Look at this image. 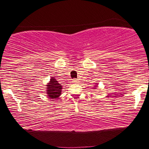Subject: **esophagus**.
Returning <instances> with one entry per match:
<instances>
[{"instance_id": "1", "label": "esophagus", "mask_w": 149, "mask_h": 149, "mask_svg": "<svg viewBox=\"0 0 149 149\" xmlns=\"http://www.w3.org/2000/svg\"><path fill=\"white\" fill-rule=\"evenodd\" d=\"M78 81H79V80H78V79H74L72 80V82L73 83H78Z\"/></svg>"}]
</instances>
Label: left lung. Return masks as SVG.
Here are the masks:
<instances>
[{
  "label": "left lung",
  "mask_w": 149,
  "mask_h": 149,
  "mask_svg": "<svg viewBox=\"0 0 149 149\" xmlns=\"http://www.w3.org/2000/svg\"><path fill=\"white\" fill-rule=\"evenodd\" d=\"M97 85H95V86H94V87H93V89H97Z\"/></svg>",
  "instance_id": "8db88e82"
}]
</instances>
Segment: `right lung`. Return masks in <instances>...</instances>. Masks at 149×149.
I'll return each instance as SVG.
<instances>
[{
  "label": "right lung",
  "mask_w": 149,
  "mask_h": 149,
  "mask_svg": "<svg viewBox=\"0 0 149 149\" xmlns=\"http://www.w3.org/2000/svg\"><path fill=\"white\" fill-rule=\"evenodd\" d=\"M47 86V94L50 99H56L61 95L62 86L58 83L54 77L50 78V81Z\"/></svg>",
  "instance_id": "right-lung-1"
}]
</instances>
